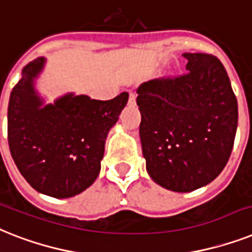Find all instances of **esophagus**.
Wrapping results in <instances>:
<instances>
[{"label":"esophagus","instance_id":"1","mask_svg":"<svg viewBox=\"0 0 252 252\" xmlns=\"http://www.w3.org/2000/svg\"><path fill=\"white\" fill-rule=\"evenodd\" d=\"M136 102V93H129V103Z\"/></svg>","mask_w":252,"mask_h":252}]
</instances>
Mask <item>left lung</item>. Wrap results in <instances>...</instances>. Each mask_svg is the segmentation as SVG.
I'll list each match as a JSON object with an SVG mask.
<instances>
[{
	"label": "left lung",
	"mask_w": 252,
	"mask_h": 252,
	"mask_svg": "<svg viewBox=\"0 0 252 252\" xmlns=\"http://www.w3.org/2000/svg\"><path fill=\"white\" fill-rule=\"evenodd\" d=\"M186 71L137 89L146 169L165 189L186 193L220 175L232 154L238 105L220 59L185 53Z\"/></svg>",
	"instance_id": "1"
}]
</instances>
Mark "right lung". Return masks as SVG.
<instances>
[{
	"instance_id": "obj_1",
	"label": "right lung",
	"mask_w": 252,
	"mask_h": 252,
	"mask_svg": "<svg viewBox=\"0 0 252 252\" xmlns=\"http://www.w3.org/2000/svg\"><path fill=\"white\" fill-rule=\"evenodd\" d=\"M44 58L30 62L10 94L7 141L11 157L27 183L54 198H69L97 179L108 130L128 102L120 93L110 101L68 94L42 107L33 79Z\"/></svg>"
}]
</instances>
